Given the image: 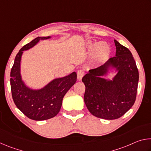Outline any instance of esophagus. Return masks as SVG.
Returning a JSON list of instances; mask_svg holds the SVG:
<instances>
[{
  "mask_svg": "<svg viewBox=\"0 0 151 151\" xmlns=\"http://www.w3.org/2000/svg\"><path fill=\"white\" fill-rule=\"evenodd\" d=\"M84 75H85V70H84L80 69L77 71V78L78 79H81Z\"/></svg>",
  "mask_w": 151,
  "mask_h": 151,
  "instance_id": "esophagus-1",
  "label": "esophagus"
}]
</instances>
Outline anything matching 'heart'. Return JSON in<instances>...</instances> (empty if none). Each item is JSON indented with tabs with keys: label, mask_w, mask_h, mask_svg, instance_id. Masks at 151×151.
<instances>
[{
	"label": "heart",
	"mask_w": 151,
	"mask_h": 151,
	"mask_svg": "<svg viewBox=\"0 0 151 151\" xmlns=\"http://www.w3.org/2000/svg\"><path fill=\"white\" fill-rule=\"evenodd\" d=\"M93 48V44L88 45V48L89 50H92ZM110 52H111V49H110V47L108 45L104 42H99L94 48L93 57L94 60L97 62H102V61L108 57Z\"/></svg>",
	"instance_id": "heart-1"
}]
</instances>
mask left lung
I'll use <instances>...</instances> for the list:
<instances>
[{
	"mask_svg": "<svg viewBox=\"0 0 151 151\" xmlns=\"http://www.w3.org/2000/svg\"><path fill=\"white\" fill-rule=\"evenodd\" d=\"M114 40L115 57L89 70L82 79L86 87L84 101L89 112L106 120L119 119L131 108L136 100L139 83V70L131 51ZM110 67L117 70L111 81L101 77Z\"/></svg>",
	"mask_w": 151,
	"mask_h": 151,
	"instance_id": "left-lung-1",
	"label": "left lung"
}]
</instances>
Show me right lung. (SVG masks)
Here are the masks:
<instances>
[{
  "label": "right lung",
  "instance_id": "1",
  "mask_svg": "<svg viewBox=\"0 0 151 151\" xmlns=\"http://www.w3.org/2000/svg\"><path fill=\"white\" fill-rule=\"evenodd\" d=\"M50 38L37 37L25 45L17 53L11 71V88L14 103L24 115L35 121H44L57 115L62 106L64 96L76 81V73L73 72L65 77L54 79L41 89L32 90L22 81L20 60L23 51L34 47L40 40Z\"/></svg>",
  "mask_w": 151,
  "mask_h": 151
}]
</instances>
